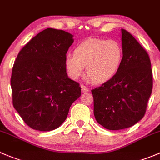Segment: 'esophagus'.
Instances as JSON below:
<instances>
[{
    "label": "esophagus",
    "mask_w": 160,
    "mask_h": 160,
    "mask_svg": "<svg viewBox=\"0 0 160 160\" xmlns=\"http://www.w3.org/2000/svg\"><path fill=\"white\" fill-rule=\"evenodd\" d=\"M81 91H82V92L86 93V92H88V91H89V89H88L86 86H84V85H81Z\"/></svg>",
    "instance_id": "34e87169"
}]
</instances>
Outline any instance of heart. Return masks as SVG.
<instances>
[{"mask_svg": "<svg viewBox=\"0 0 160 160\" xmlns=\"http://www.w3.org/2000/svg\"><path fill=\"white\" fill-rule=\"evenodd\" d=\"M123 59V50L119 42L89 38L74 48L73 55H66L64 66L71 80H78L86 67L88 80L95 83H104L116 76Z\"/></svg>", "mask_w": 160, "mask_h": 160, "instance_id": "1", "label": "heart"}]
</instances>
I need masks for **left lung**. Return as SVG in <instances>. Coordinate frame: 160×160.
<instances>
[{
	"label": "left lung",
	"mask_w": 160,
	"mask_h": 160,
	"mask_svg": "<svg viewBox=\"0 0 160 160\" xmlns=\"http://www.w3.org/2000/svg\"><path fill=\"white\" fill-rule=\"evenodd\" d=\"M123 59L114 77L91 90L94 114L99 124L112 131L132 127L144 117L152 91L151 61L146 51L122 29Z\"/></svg>",
	"instance_id": "8db88e82"
}]
</instances>
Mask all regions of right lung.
<instances>
[{"instance_id":"add662e5","label":"right lung","mask_w":160,"mask_h":160,"mask_svg":"<svg viewBox=\"0 0 160 160\" xmlns=\"http://www.w3.org/2000/svg\"><path fill=\"white\" fill-rule=\"evenodd\" d=\"M73 36L48 28L18 52L12 68V103L32 129L50 131L66 120L71 105L81 94L64 66Z\"/></svg>"}]
</instances>
